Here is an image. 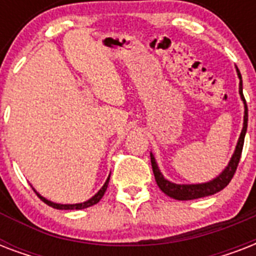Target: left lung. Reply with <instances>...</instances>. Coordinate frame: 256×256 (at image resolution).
Instances as JSON below:
<instances>
[{
	"instance_id": "1",
	"label": "left lung",
	"mask_w": 256,
	"mask_h": 256,
	"mask_svg": "<svg viewBox=\"0 0 256 256\" xmlns=\"http://www.w3.org/2000/svg\"><path fill=\"white\" fill-rule=\"evenodd\" d=\"M236 73H238L239 78V94H240V100H243V104H244L243 128L240 136H239L238 144H236V148H235V152L232 156H231L230 162H228V164H227L224 170L218 176H215L214 179H211L208 182L192 183V184H178V183L170 182L160 172V168H158V164L156 162V158L152 156V152H150L152 172H154V176H156V184L170 198H174L176 200H191V199H198L203 198V196H208V195H214L220 190H223L230 183L232 176H234L236 168H238L239 160H240V156H242L243 144H244V136H246L247 132V120H248V110H247L246 100H244V96H243L242 76H240V72L238 70V68H236Z\"/></svg>"
}]
</instances>
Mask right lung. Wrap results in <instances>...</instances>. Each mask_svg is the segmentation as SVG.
Wrapping results in <instances>:
<instances>
[{
  "label": "right lung",
  "mask_w": 256,
  "mask_h": 256,
  "mask_svg": "<svg viewBox=\"0 0 256 256\" xmlns=\"http://www.w3.org/2000/svg\"><path fill=\"white\" fill-rule=\"evenodd\" d=\"M108 180H110V175H108V178L106 179V182H104V184L100 188V191L96 192L94 196H92L90 199H88L86 202H82V203H73V204H61V203H54L52 202V200H49V199L44 198L40 192H37L36 191V188H33L34 192L40 196V199L41 200H44V202L48 204V206L53 207V208H57V210H82V208H88V207L90 206H94V204H96V203L100 202V199H102V196L104 195V191H106V188H108Z\"/></svg>",
  "instance_id": "right-lung-1"
}]
</instances>
